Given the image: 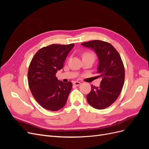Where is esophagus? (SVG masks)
I'll return each mask as SVG.
<instances>
[{
    "label": "esophagus",
    "mask_w": 149,
    "mask_h": 149,
    "mask_svg": "<svg viewBox=\"0 0 149 149\" xmlns=\"http://www.w3.org/2000/svg\"><path fill=\"white\" fill-rule=\"evenodd\" d=\"M73 84L75 86H79L81 84V83L79 81H74L73 82Z\"/></svg>",
    "instance_id": "1"
}]
</instances>
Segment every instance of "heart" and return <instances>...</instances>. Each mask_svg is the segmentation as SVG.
Here are the masks:
<instances>
[{"instance_id":"heart-1","label":"heart","mask_w":149,"mask_h":149,"mask_svg":"<svg viewBox=\"0 0 149 149\" xmlns=\"http://www.w3.org/2000/svg\"><path fill=\"white\" fill-rule=\"evenodd\" d=\"M84 56H93V58H94V53H91V52H86V53H85L84 54Z\"/></svg>"}]
</instances>
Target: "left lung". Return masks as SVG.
<instances>
[{
  "label": "left lung",
  "mask_w": 149,
  "mask_h": 149,
  "mask_svg": "<svg viewBox=\"0 0 149 149\" xmlns=\"http://www.w3.org/2000/svg\"><path fill=\"white\" fill-rule=\"evenodd\" d=\"M81 45L96 52L99 59L97 77L102 78L99 87L91 85L87 101L95 109H105L116 101L123 89L125 79L123 62L118 52L109 43L93 40Z\"/></svg>",
  "instance_id": "obj_1"
}]
</instances>
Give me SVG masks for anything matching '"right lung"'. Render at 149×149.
Here are the masks:
<instances>
[{"label":"right lung","instance_id":"obj_1","mask_svg":"<svg viewBox=\"0 0 149 149\" xmlns=\"http://www.w3.org/2000/svg\"><path fill=\"white\" fill-rule=\"evenodd\" d=\"M74 46L52 44L40 49L31 60L28 70L30 91L44 109L56 111L63 107L71 91V82L58 81L56 73L63 68L68 54Z\"/></svg>","mask_w":149,"mask_h":149}]
</instances>
